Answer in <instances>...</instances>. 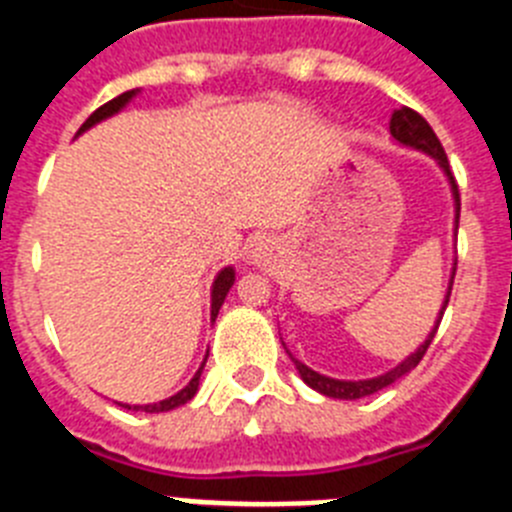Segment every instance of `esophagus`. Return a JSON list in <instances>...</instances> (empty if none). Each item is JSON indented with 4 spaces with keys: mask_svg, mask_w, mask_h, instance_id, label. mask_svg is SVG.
I'll return each instance as SVG.
<instances>
[{
    "mask_svg": "<svg viewBox=\"0 0 512 512\" xmlns=\"http://www.w3.org/2000/svg\"><path fill=\"white\" fill-rule=\"evenodd\" d=\"M256 251H261V248H256Z\"/></svg>",
    "mask_w": 512,
    "mask_h": 512,
    "instance_id": "34e87169",
    "label": "esophagus"
}]
</instances>
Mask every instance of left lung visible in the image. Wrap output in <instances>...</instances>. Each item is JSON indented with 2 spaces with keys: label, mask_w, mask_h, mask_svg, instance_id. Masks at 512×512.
Segmentation results:
<instances>
[{
  "label": "left lung",
  "mask_w": 512,
  "mask_h": 512,
  "mask_svg": "<svg viewBox=\"0 0 512 512\" xmlns=\"http://www.w3.org/2000/svg\"><path fill=\"white\" fill-rule=\"evenodd\" d=\"M390 133L392 138L397 140V143H402V146L408 148H415V151H423L428 153L431 158H436L438 166L443 169V174L449 176V184H451V194H454V205H456V220L454 225L459 228V212H461V200H459V187H456V179L454 174H451L449 169V158H446V151H443L441 140L436 138V133H433V128L425 122L423 115H418L415 110H410V107H400V110L392 112V120H390ZM456 274V269H454ZM454 274H451V282H449V292H446V300H443L441 305V312H438V320H436V328L428 333V338H425L423 343H420V348L415 351V354H410L408 359L402 361V364H397L395 369H390L387 374H379V377L374 379H359V382H346V379H333V377H325V374H318L312 372L310 366H305L302 361H297L295 356L289 354V359L295 361L297 372H300L302 382L307 384V387H312L315 392H320V395L325 397H336V400H359V397H366V395H374V392L384 390V387H390L392 382H397L400 377H405V374L410 372V369H415V366L420 364V359L425 356V351H428V346H431L433 336H436L438 330V323H441L443 318V310H446V305H449V295H451V284H454Z\"/></svg>",
  "instance_id": "1"
}]
</instances>
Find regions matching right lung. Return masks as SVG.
<instances>
[{
	"instance_id": "right-lung-1",
	"label": "right lung",
	"mask_w": 512,
	"mask_h": 512,
	"mask_svg": "<svg viewBox=\"0 0 512 512\" xmlns=\"http://www.w3.org/2000/svg\"><path fill=\"white\" fill-rule=\"evenodd\" d=\"M135 94H138V89H133V92H122L120 97H115V99H110L107 104H102L99 110H94L92 115L87 117V122L81 125L79 133H84V130H89L92 125H97V122L107 120V117H112L115 112H120L122 107H125V104H128L130 99L135 97ZM233 282H235L233 266H225V269L215 277V282H212V310H210L212 323H215L217 312H220V307H223L225 295L230 292ZM205 361H207V356H205ZM205 361H202V366L197 369V374L192 377V382H189L184 390L176 392L174 397H169V400H161V402H153V405H133V410H146V413H166V410H174V408H179V405H184V402L192 400V397L197 395V387H200V377H202V369H205ZM122 408L130 410V405H122Z\"/></svg>"
}]
</instances>
